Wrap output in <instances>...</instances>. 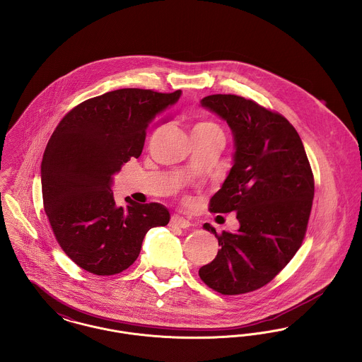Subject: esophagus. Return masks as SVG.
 Instances as JSON below:
<instances>
[{
  "label": "esophagus",
  "mask_w": 362,
  "mask_h": 362,
  "mask_svg": "<svg viewBox=\"0 0 362 362\" xmlns=\"http://www.w3.org/2000/svg\"><path fill=\"white\" fill-rule=\"evenodd\" d=\"M170 226L172 227H177V228H189L192 226V223H190V220H187V218H185L182 216L175 214L170 218Z\"/></svg>",
  "instance_id": "esophagus-1"
}]
</instances>
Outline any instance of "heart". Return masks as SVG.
Wrapping results in <instances>:
<instances>
[{"label": "heart", "mask_w": 362, "mask_h": 362, "mask_svg": "<svg viewBox=\"0 0 362 362\" xmlns=\"http://www.w3.org/2000/svg\"><path fill=\"white\" fill-rule=\"evenodd\" d=\"M195 127H216V126L212 124V123H199V124H197Z\"/></svg>", "instance_id": "heart-1"}]
</instances>
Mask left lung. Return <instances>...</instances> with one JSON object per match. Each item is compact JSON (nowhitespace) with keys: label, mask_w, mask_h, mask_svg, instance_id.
Instances as JSON below:
<instances>
[{"label":"left lung","mask_w":362,"mask_h":362,"mask_svg":"<svg viewBox=\"0 0 362 362\" xmlns=\"http://www.w3.org/2000/svg\"><path fill=\"white\" fill-rule=\"evenodd\" d=\"M201 107L227 122L234 136L233 168L211 199L214 213L236 212L239 228L218 235L199 277L224 296L255 291L290 262L305 238L315 180L303 144L286 117L233 94H213Z\"/></svg>","instance_id":"8db88e82"}]
</instances>
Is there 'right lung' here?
I'll use <instances>...</instances> for the list:
<instances>
[{"instance_id":"obj_1","label":"right lung","mask_w":362,"mask_h":362,"mask_svg":"<svg viewBox=\"0 0 362 362\" xmlns=\"http://www.w3.org/2000/svg\"><path fill=\"white\" fill-rule=\"evenodd\" d=\"M182 95L120 88L68 112L52 134L41 164L43 208L54 236L76 265L109 276L138 258L146 233L170 223L157 202L117 206L113 175L144 149L146 131Z\"/></svg>"}]
</instances>
